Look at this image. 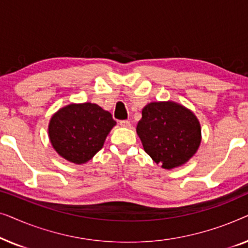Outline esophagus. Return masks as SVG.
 I'll return each instance as SVG.
<instances>
[{"instance_id": "1", "label": "esophagus", "mask_w": 248, "mask_h": 248, "mask_svg": "<svg viewBox=\"0 0 248 248\" xmlns=\"http://www.w3.org/2000/svg\"><path fill=\"white\" fill-rule=\"evenodd\" d=\"M120 125L122 127H131V123L128 121H120Z\"/></svg>"}]
</instances>
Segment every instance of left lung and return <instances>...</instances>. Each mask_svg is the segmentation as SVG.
<instances>
[{
    "label": "left lung",
    "instance_id": "obj_1",
    "mask_svg": "<svg viewBox=\"0 0 248 248\" xmlns=\"http://www.w3.org/2000/svg\"><path fill=\"white\" fill-rule=\"evenodd\" d=\"M137 133L144 151L164 169L185 165L196 154L202 139L194 113L170 100L145 105Z\"/></svg>",
    "mask_w": 248,
    "mask_h": 248
}]
</instances>
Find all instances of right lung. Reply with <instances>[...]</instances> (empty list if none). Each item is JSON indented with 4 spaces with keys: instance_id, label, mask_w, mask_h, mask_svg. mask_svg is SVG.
<instances>
[{
    "instance_id": "right-lung-1",
    "label": "right lung",
    "mask_w": 248,
    "mask_h": 248,
    "mask_svg": "<svg viewBox=\"0 0 248 248\" xmlns=\"http://www.w3.org/2000/svg\"><path fill=\"white\" fill-rule=\"evenodd\" d=\"M115 125L109 111L97 104H70L50 118L48 138L59 155L72 164L82 165L103 148Z\"/></svg>"
}]
</instances>
